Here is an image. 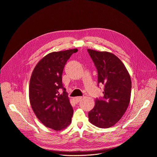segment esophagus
<instances>
[{
	"label": "esophagus",
	"mask_w": 157,
	"mask_h": 157,
	"mask_svg": "<svg viewBox=\"0 0 157 157\" xmlns=\"http://www.w3.org/2000/svg\"><path fill=\"white\" fill-rule=\"evenodd\" d=\"M82 99V97H80V96H79V97H75V98H74V101H75L76 103H78L79 101H80V100Z\"/></svg>",
	"instance_id": "1"
}]
</instances>
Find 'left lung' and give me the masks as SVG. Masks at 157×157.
<instances>
[{
  "label": "left lung",
  "mask_w": 157,
  "mask_h": 157,
  "mask_svg": "<svg viewBox=\"0 0 157 157\" xmlns=\"http://www.w3.org/2000/svg\"><path fill=\"white\" fill-rule=\"evenodd\" d=\"M98 70L99 84L105 87L103 99H96L89 112V121L99 128L116 124L125 113L131 100L132 83L126 67L115 54L87 49Z\"/></svg>",
  "instance_id": "8db88e82"
}]
</instances>
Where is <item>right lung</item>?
I'll return each instance as SVG.
<instances>
[{"label":"right lung","instance_id":"obj_1","mask_svg":"<svg viewBox=\"0 0 157 157\" xmlns=\"http://www.w3.org/2000/svg\"><path fill=\"white\" fill-rule=\"evenodd\" d=\"M77 49L52 52L36 64L29 85V99L33 111L45 127L61 131L71 123L73 110L62 84L64 67ZM63 91L60 94L59 90Z\"/></svg>","mask_w":157,"mask_h":157}]
</instances>
